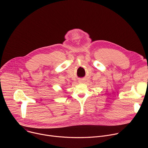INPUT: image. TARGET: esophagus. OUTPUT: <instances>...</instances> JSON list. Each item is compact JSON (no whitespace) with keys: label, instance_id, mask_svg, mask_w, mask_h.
I'll use <instances>...</instances> for the list:
<instances>
[{"label":"esophagus","instance_id":"obj_1","mask_svg":"<svg viewBox=\"0 0 148 148\" xmlns=\"http://www.w3.org/2000/svg\"><path fill=\"white\" fill-rule=\"evenodd\" d=\"M81 81H79V82H81Z\"/></svg>","mask_w":148,"mask_h":148}]
</instances>
